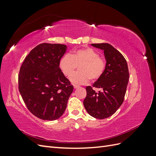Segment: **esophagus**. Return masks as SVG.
<instances>
[{"label": "esophagus", "instance_id": "obj_1", "mask_svg": "<svg viewBox=\"0 0 156 156\" xmlns=\"http://www.w3.org/2000/svg\"><path fill=\"white\" fill-rule=\"evenodd\" d=\"M73 88H79V86L76 85V84H73Z\"/></svg>", "mask_w": 156, "mask_h": 156}]
</instances>
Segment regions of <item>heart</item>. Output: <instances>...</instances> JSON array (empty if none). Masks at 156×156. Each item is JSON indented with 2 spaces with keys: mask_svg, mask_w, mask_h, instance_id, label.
<instances>
[{
  "mask_svg": "<svg viewBox=\"0 0 156 156\" xmlns=\"http://www.w3.org/2000/svg\"><path fill=\"white\" fill-rule=\"evenodd\" d=\"M77 67L80 72L70 77V81L76 84H86L90 79L96 81L104 72L106 62L100 56L98 52L92 48H83L65 55L59 60L58 67L66 77H70Z\"/></svg>",
  "mask_w": 156,
  "mask_h": 156,
  "instance_id": "b5f03b06",
  "label": "heart"
}]
</instances>
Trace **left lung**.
Wrapping results in <instances>:
<instances>
[{
	"instance_id": "obj_1",
	"label": "left lung",
	"mask_w": 156,
	"mask_h": 156,
	"mask_svg": "<svg viewBox=\"0 0 156 156\" xmlns=\"http://www.w3.org/2000/svg\"><path fill=\"white\" fill-rule=\"evenodd\" d=\"M93 47L104 52L106 67L102 76L86 87L87 96L83 105L88 114L98 119L112 116L119 109L124 100L129 81V70L124 56L111 45L92 44ZM93 87L100 88L96 93Z\"/></svg>"
}]
</instances>
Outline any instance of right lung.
I'll return each instance as SVG.
<instances>
[{"mask_svg":"<svg viewBox=\"0 0 156 156\" xmlns=\"http://www.w3.org/2000/svg\"><path fill=\"white\" fill-rule=\"evenodd\" d=\"M67 46L41 44L20 68L19 90L28 109L40 119L53 121L63 115L73 87L58 67Z\"/></svg>","mask_w":156,"mask_h":156,"instance_id":"obj_1","label":"right lung"}]
</instances>
